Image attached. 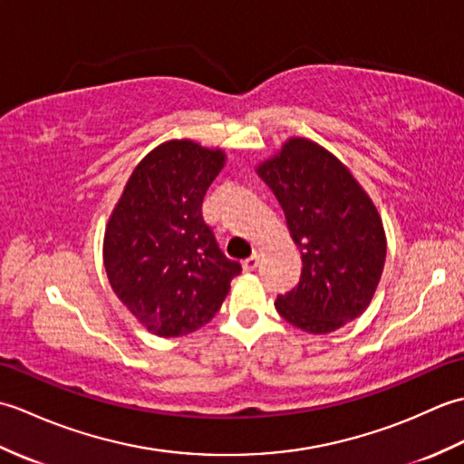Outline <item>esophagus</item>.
<instances>
[{
  "mask_svg": "<svg viewBox=\"0 0 464 464\" xmlns=\"http://www.w3.org/2000/svg\"><path fill=\"white\" fill-rule=\"evenodd\" d=\"M257 265H259V255L253 253L251 257H247V259L243 261V269H245V271H253L255 267H257Z\"/></svg>",
  "mask_w": 464,
  "mask_h": 464,
  "instance_id": "1",
  "label": "esophagus"
}]
</instances>
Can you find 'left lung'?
<instances>
[{
	"mask_svg": "<svg viewBox=\"0 0 464 464\" xmlns=\"http://www.w3.org/2000/svg\"><path fill=\"white\" fill-rule=\"evenodd\" d=\"M257 173L303 261L297 287L279 295L275 309L311 334L341 329L369 307L381 281L387 239L377 207L337 157L304 137L283 143Z\"/></svg>",
	"mask_w": 464,
	"mask_h": 464,
	"instance_id": "8db88e82",
	"label": "left lung"
}]
</instances>
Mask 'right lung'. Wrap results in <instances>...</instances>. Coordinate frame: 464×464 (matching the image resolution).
<instances>
[{
  "mask_svg": "<svg viewBox=\"0 0 464 464\" xmlns=\"http://www.w3.org/2000/svg\"><path fill=\"white\" fill-rule=\"evenodd\" d=\"M223 165L221 150L165 141L135 167L107 223L103 265L111 289L160 337H181L209 323L241 273L201 213Z\"/></svg>",
  "mask_w": 464,
  "mask_h": 464,
  "instance_id": "right-lung-1",
  "label": "right lung"
}]
</instances>
